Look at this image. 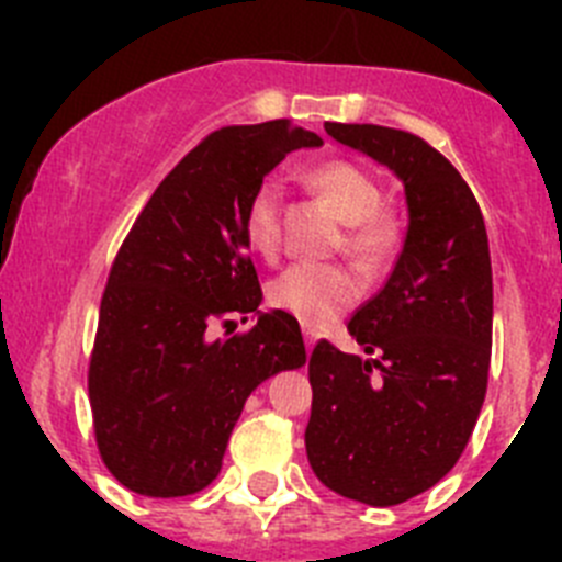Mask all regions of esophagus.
<instances>
[{
    "label": "esophagus",
    "mask_w": 562,
    "mask_h": 562,
    "mask_svg": "<svg viewBox=\"0 0 562 562\" xmlns=\"http://www.w3.org/2000/svg\"><path fill=\"white\" fill-rule=\"evenodd\" d=\"M304 340H306V351H312V346H315V335H312V329H304Z\"/></svg>",
    "instance_id": "34e87169"
}]
</instances>
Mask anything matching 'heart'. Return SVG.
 I'll use <instances>...</instances> for the list:
<instances>
[{"label": "heart", "instance_id": "heart-1", "mask_svg": "<svg viewBox=\"0 0 562 562\" xmlns=\"http://www.w3.org/2000/svg\"><path fill=\"white\" fill-rule=\"evenodd\" d=\"M306 182L346 222V252L366 270H376L400 245V220L382 205V182L355 160H324L306 171ZM281 205L278 180H265L247 202L245 236L258 256L272 258L281 247ZM360 295V278L340 265L297 261L270 284V301L310 329L331 324Z\"/></svg>", "mask_w": 562, "mask_h": 562}]
</instances>
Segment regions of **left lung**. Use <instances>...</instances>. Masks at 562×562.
Returning a JSON list of instances; mask_svg holds the SVG:
<instances>
[{"label":"left lung","instance_id":"left-lung-1","mask_svg":"<svg viewBox=\"0 0 562 562\" xmlns=\"http://www.w3.org/2000/svg\"><path fill=\"white\" fill-rule=\"evenodd\" d=\"M405 186L408 233L389 281L349 321L366 355L317 340L306 456L331 493L394 506L453 470L473 436L493 351V267L481 207L419 134L326 123Z\"/></svg>","mask_w":562,"mask_h":562}]
</instances>
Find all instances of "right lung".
<instances>
[{
  "label": "right lung",
  "instance_id": "right-lung-1",
  "mask_svg": "<svg viewBox=\"0 0 562 562\" xmlns=\"http://www.w3.org/2000/svg\"><path fill=\"white\" fill-rule=\"evenodd\" d=\"M290 121L225 126L171 168L114 256L89 355V408L109 473L132 493L182 498L220 475L258 382L306 362L284 310L258 315L245 213L286 154L321 146ZM220 328L226 337H212Z\"/></svg>",
  "mask_w": 562,
  "mask_h": 562
}]
</instances>
